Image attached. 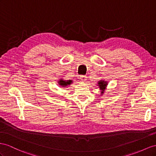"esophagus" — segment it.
I'll list each match as a JSON object with an SVG mask.
<instances>
[{"label":"esophagus","mask_w":156,"mask_h":156,"mask_svg":"<svg viewBox=\"0 0 156 156\" xmlns=\"http://www.w3.org/2000/svg\"><path fill=\"white\" fill-rule=\"evenodd\" d=\"M80 80H81L82 81V82H86V80H87V76H83V75H82V76H80Z\"/></svg>","instance_id":"1"}]
</instances>
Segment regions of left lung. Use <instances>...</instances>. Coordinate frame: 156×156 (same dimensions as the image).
I'll list each match as a JSON object with an SVG mask.
<instances>
[{"label": "left lung", "mask_w": 156, "mask_h": 156, "mask_svg": "<svg viewBox=\"0 0 156 156\" xmlns=\"http://www.w3.org/2000/svg\"><path fill=\"white\" fill-rule=\"evenodd\" d=\"M98 86L99 87V90H101V95H103L105 93V91L107 89V86L108 85V82L107 81H105L103 80H99L98 82Z\"/></svg>", "instance_id": "8db88e82"}]
</instances>
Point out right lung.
<instances>
[{"label":"right lung","mask_w":156,"mask_h":156,"mask_svg":"<svg viewBox=\"0 0 156 156\" xmlns=\"http://www.w3.org/2000/svg\"><path fill=\"white\" fill-rule=\"evenodd\" d=\"M58 85L62 87H66L68 86H69L70 85L72 84V83H73V80H65L61 78L59 79V80L57 81Z\"/></svg>","instance_id":"1"}]
</instances>
